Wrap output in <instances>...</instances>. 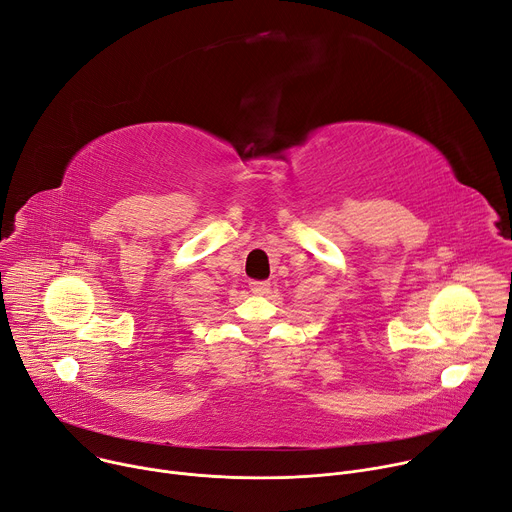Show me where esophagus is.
<instances>
[{
    "instance_id": "34e87169",
    "label": "esophagus",
    "mask_w": 512,
    "mask_h": 512,
    "mask_svg": "<svg viewBox=\"0 0 512 512\" xmlns=\"http://www.w3.org/2000/svg\"><path fill=\"white\" fill-rule=\"evenodd\" d=\"M250 289L254 295H266L270 291V283L268 281H252Z\"/></svg>"
}]
</instances>
